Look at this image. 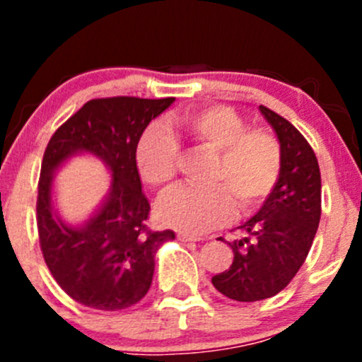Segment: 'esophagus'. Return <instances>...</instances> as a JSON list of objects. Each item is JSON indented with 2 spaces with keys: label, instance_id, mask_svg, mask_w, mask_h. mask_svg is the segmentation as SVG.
Returning a JSON list of instances; mask_svg holds the SVG:
<instances>
[{
  "label": "esophagus",
  "instance_id": "esophagus-1",
  "mask_svg": "<svg viewBox=\"0 0 362 362\" xmlns=\"http://www.w3.org/2000/svg\"><path fill=\"white\" fill-rule=\"evenodd\" d=\"M177 238L180 240V242H202V238H199V236L189 235V233H178Z\"/></svg>",
  "mask_w": 362,
  "mask_h": 362
}]
</instances>
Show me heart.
Masks as SVG:
<instances>
[{
  "mask_svg": "<svg viewBox=\"0 0 362 362\" xmlns=\"http://www.w3.org/2000/svg\"><path fill=\"white\" fill-rule=\"evenodd\" d=\"M170 133L187 136L198 147L218 152L211 171V189H178L159 204L164 226L184 233H206L231 221L235 200L252 211L273 191L282 170V151L272 133L249 129L238 112L208 107L171 119ZM180 148L163 127H148L136 145V166L151 187L168 191L175 184Z\"/></svg>",
  "mask_w": 362,
  "mask_h": 362,
  "instance_id": "heart-1",
  "label": "heart"
}]
</instances>
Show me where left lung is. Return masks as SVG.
I'll use <instances>...</instances> for the list:
<instances>
[{"mask_svg": "<svg viewBox=\"0 0 362 362\" xmlns=\"http://www.w3.org/2000/svg\"><path fill=\"white\" fill-rule=\"evenodd\" d=\"M276 134L282 170L273 191L229 243L231 268L211 276L215 289L235 301H261L289 286L305 262L320 221V170L308 141L266 107H259Z\"/></svg>", "mask_w": 362, "mask_h": 362, "instance_id": "1", "label": "left lung"}]
</instances>
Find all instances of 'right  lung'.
<instances>
[{
  "instance_id": "add662e5",
  "label": "right lung",
  "mask_w": 362,
  "mask_h": 362,
  "mask_svg": "<svg viewBox=\"0 0 362 362\" xmlns=\"http://www.w3.org/2000/svg\"><path fill=\"white\" fill-rule=\"evenodd\" d=\"M173 101L127 96L87 101L47 145L36 203L40 247L56 282L80 305L105 312L136 305L151 289L159 247L175 240L171 229H147L151 204L136 166L145 127ZM82 153L100 158L112 182L90 218L69 225L53 203V175Z\"/></svg>"
}]
</instances>
